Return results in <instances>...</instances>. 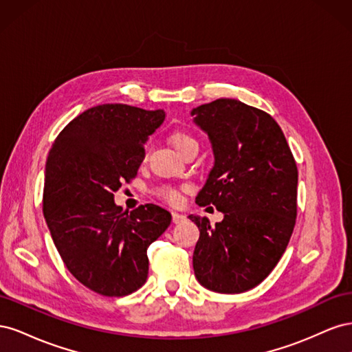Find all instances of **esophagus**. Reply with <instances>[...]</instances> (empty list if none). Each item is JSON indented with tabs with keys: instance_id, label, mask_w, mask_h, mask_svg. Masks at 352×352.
Returning a JSON list of instances; mask_svg holds the SVG:
<instances>
[{
	"instance_id": "obj_1",
	"label": "esophagus",
	"mask_w": 352,
	"mask_h": 352,
	"mask_svg": "<svg viewBox=\"0 0 352 352\" xmlns=\"http://www.w3.org/2000/svg\"><path fill=\"white\" fill-rule=\"evenodd\" d=\"M172 219H173V223H175V225H177V223H182V221L186 219V216L180 214V212L173 211V212H172Z\"/></svg>"
}]
</instances>
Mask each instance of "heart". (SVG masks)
<instances>
[{"instance_id":"1","label":"heart","mask_w":352,"mask_h":352,"mask_svg":"<svg viewBox=\"0 0 352 352\" xmlns=\"http://www.w3.org/2000/svg\"><path fill=\"white\" fill-rule=\"evenodd\" d=\"M170 142H172V145L176 148V151L180 155H182L188 150V148L198 145L195 138L190 135L189 132H185V131H176V132H173L172 135H170ZM157 195L160 198L168 201V202H177L179 201L177 190L173 189V188H168V186L158 188L157 189Z\"/></svg>"}]
</instances>
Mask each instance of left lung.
<instances>
[{
  "instance_id": "left-lung-1",
  "label": "left lung",
  "mask_w": 352,
  "mask_h": 352,
  "mask_svg": "<svg viewBox=\"0 0 352 352\" xmlns=\"http://www.w3.org/2000/svg\"><path fill=\"white\" fill-rule=\"evenodd\" d=\"M190 116L208 135L214 155L195 201L223 212L216 228L207 217L189 214L199 229L195 278L212 292L241 294L267 278L291 239L296 164L279 124L263 110L220 98Z\"/></svg>"
}]
</instances>
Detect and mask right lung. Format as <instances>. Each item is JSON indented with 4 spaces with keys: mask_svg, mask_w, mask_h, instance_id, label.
I'll return each mask as SVG.
<instances>
[{
    "mask_svg": "<svg viewBox=\"0 0 352 352\" xmlns=\"http://www.w3.org/2000/svg\"><path fill=\"white\" fill-rule=\"evenodd\" d=\"M164 110L101 104L60 132L45 166L44 217L69 272L91 291L123 296L146 282L150 245L172 214L155 204L123 211L114 192L136 176Z\"/></svg>",
    "mask_w": 352,
    "mask_h": 352,
    "instance_id": "add662e5",
    "label": "right lung"
}]
</instances>
